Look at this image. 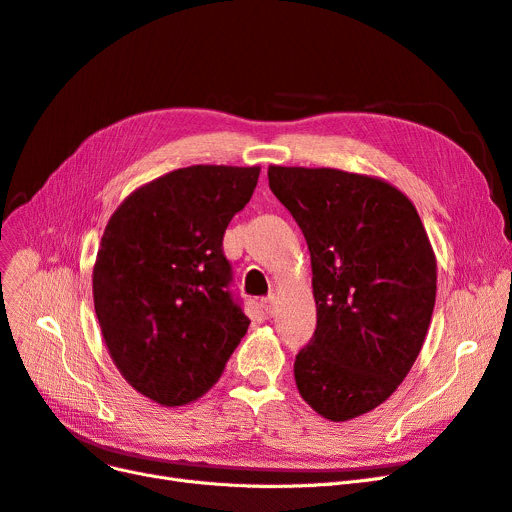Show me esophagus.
<instances>
[{"label":"esophagus","mask_w":512,"mask_h":512,"mask_svg":"<svg viewBox=\"0 0 512 512\" xmlns=\"http://www.w3.org/2000/svg\"><path fill=\"white\" fill-rule=\"evenodd\" d=\"M261 307H263L265 314L272 316L274 311H276V299H274V297H265V299H261Z\"/></svg>","instance_id":"obj_1"}]
</instances>
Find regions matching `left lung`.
Segmentation results:
<instances>
[{
	"mask_svg": "<svg viewBox=\"0 0 512 512\" xmlns=\"http://www.w3.org/2000/svg\"><path fill=\"white\" fill-rule=\"evenodd\" d=\"M311 257L316 332L295 381L320 416H362L399 387L431 324L437 261L410 198L381 177L330 167L268 169Z\"/></svg>",
	"mask_w": 512,
	"mask_h": 512,
	"instance_id": "left-lung-1",
	"label": "left lung"
}]
</instances>
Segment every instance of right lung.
I'll list each match as a JSON object with an SVG mask.
<instances>
[{
	"label": "right lung",
	"instance_id": "obj_1",
	"mask_svg": "<svg viewBox=\"0 0 512 512\" xmlns=\"http://www.w3.org/2000/svg\"><path fill=\"white\" fill-rule=\"evenodd\" d=\"M259 171L175 169L133 190L108 219L92 276L96 316L123 379L161 406L205 395L247 335L221 242Z\"/></svg>",
	"mask_w": 512,
	"mask_h": 512
}]
</instances>
